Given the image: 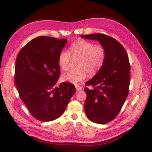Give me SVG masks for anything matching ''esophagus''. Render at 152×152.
Here are the masks:
<instances>
[{"instance_id":"esophagus-1","label":"esophagus","mask_w":152,"mask_h":152,"mask_svg":"<svg viewBox=\"0 0 152 152\" xmlns=\"http://www.w3.org/2000/svg\"><path fill=\"white\" fill-rule=\"evenodd\" d=\"M75 88H76V91H80L82 89V87L81 86H75Z\"/></svg>"}]
</instances>
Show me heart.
Wrapping results in <instances>:
<instances>
[{
    "label": "heart",
    "mask_w": 152,
    "mask_h": 152,
    "mask_svg": "<svg viewBox=\"0 0 152 152\" xmlns=\"http://www.w3.org/2000/svg\"><path fill=\"white\" fill-rule=\"evenodd\" d=\"M72 58H79L77 61L79 68L70 70L62 75L64 81L74 85H79L90 75H94L103 66L106 52L101 45H94L89 41L79 39L73 42L70 46ZM71 61V56L68 51L63 50L58 56V64L63 70H67Z\"/></svg>",
    "instance_id": "obj_1"
}]
</instances>
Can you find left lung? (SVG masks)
<instances>
[{"mask_svg": "<svg viewBox=\"0 0 152 152\" xmlns=\"http://www.w3.org/2000/svg\"><path fill=\"white\" fill-rule=\"evenodd\" d=\"M81 37L98 40L105 49L103 66L85 84L92 89L84 88V110L91 121L106 124L117 117L128 96L131 70L128 55L117 40L107 35L94 34Z\"/></svg>", "mask_w": 152, "mask_h": 152, "instance_id": "left-lung-1", "label": "left lung"}]
</instances>
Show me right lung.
Segmentation results:
<instances>
[{
	"mask_svg": "<svg viewBox=\"0 0 152 152\" xmlns=\"http://www.w3.org/2000/svg\"><path fill=\"white\" fill-rule=\"evenodd\" d=\"M67 39L40 36L27 43L18 53L15 81L18 93L30 112L37 120L54 121L65 112L74 85L56 84L60 75L58 56Z\"/></svg>",
	"mask_w": 152,
	"mask_h": 152,
	"instance_id": "add662e5",
	"label": "right lung"
}]
</instances>
